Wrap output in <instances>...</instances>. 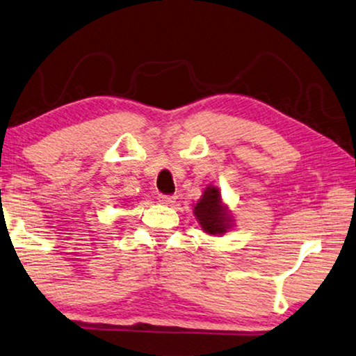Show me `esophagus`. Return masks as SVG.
<instances>
[{
	"mask_svg": "<svg viewBox=\"0 0 356 356\" xmlns=\"http://www.w3.org/2000/svg\"><path fill=\"white\" fill-rule=\"evenodd\" d=\"M159 202L164 203V205H173V203L177 202V197H175V195H164V194H161V195H159Z\"/></svg>",
	"mask_w": 356,
	"mask_h": 356,
	"instance_id": "esophagus-1",
	"label": "esophagus"
}]
</instances>
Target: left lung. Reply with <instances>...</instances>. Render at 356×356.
Segmentation results:
<instances>
[{
  "mask_svg": "<svg viewBox=\"0 0 356 356\" xmlns=\"http://www.w3.org/2000/svg\"><path fill=\"white\" fill-rule=\"evenodd\" d=\"M194 214L203 232L208 235H222L232 227V218L220 200L219 189L208 186L202 199L195 203Z\"/></svg>",
  "mask_w": 356,
  "mask_h": 356,
  "instance_id": "obj_1",
  "label": "left lung"
}]
</instances>
